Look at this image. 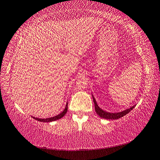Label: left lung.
<instances>
[{"label": "left lung", "instance_id": "obj_1", "mask_svg": "<svg viewBox=\"0 0 160 160\" xmlns=\"http://www.w3.org/2000/svg\"><path fill=\"white\" fill-rule=\"evenodd\" d=\"M92 98H93V101H94V109H95L96 113L101 118H105V119H109V120L110 119L111 120H113V119H118V118L123 117V116L126 115L127 113H128L135 107V105H134V106H132L131 107L128 108V109L123 110V111H122V112H113V113L108 112H106V111L102 109L101 108L98 106V104H97V103L95 100V98H94L93 95H92Z\"/></svg>", "mask_w": 160, "mask_h": 160}]
</instances>
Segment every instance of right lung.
I'll return each mask as SVG.
<instances>
[{
    "label": "right lung",
    "instance_id": "1",
    "mask_svg": "<svg viewBox=\"0 0 160 160\" xmlns=\"http://www.w3.org/2000/svg\"><path fill=\"white\" fill-rule=\"evenodd\" d=\"M67 112H68V102L66 103V107H65V109H63V112L59 113V114H58V115H56L55 116H53V117L47 118H36V117H33V118H34V119H35V120H37L38 121L48 123V122H51V121L58 120V119H60L62 117H63V116L66 115V113H67Z\"/></svg>",
    "mask_w": 160,
    "mask_h": 160
}]
</instances>
